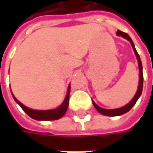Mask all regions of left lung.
<instances>
[{"mask_svg": "<svg viewBox=\"0 0 153 153\" xmlns=\"http://www.w3.org/2000/svg\"><path fill=\"white\" fill-rule=\"evenodd\" d=\"M117 36H121L124 38H126L128 41H129V42L131 43L132 45V48L134 51V53L136 55V58H137V60H138V64H139V71H140V80H139V86H138V89H137V92L135 94V95L134 96L133 100L128 103L126 105H124L123 107H121V108L118 109H113V110H107V109H103L100 108V106H98L93 101V104L94 105L95 109L97 110L101 114L105 115V116H111V117H115V116H120V115L124 114L128 112L130 109L132 108L133 106L134 105V104L136 103L137 100L139 99V97L140 96L141 93H142V88H143V71H142V64H141V60H140V55L138 54L137 51L134 48V45L133 43L132 39L129 37V36L125 32H123L119 30H117Z\"/></svg>", "mask_w": 153, "mask_h": 153, "instance_id": "obj_1", "label": "left lung"}]
</instances>
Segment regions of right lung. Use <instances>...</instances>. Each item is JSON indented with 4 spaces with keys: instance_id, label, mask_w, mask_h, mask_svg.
Returning a JSON list of instances; mask_svg holds the SVG:
<instances>
[{
    "instance_id": "1",
    "label": "right lung",
    "mask_w": 153,
    "mask_h": 153,
    "mask_svg": "<svg viewBox=\"0 0 153 153\" xmlns=\"http://www.w3.org/2000/svg\"><path fill=\"white\" fill-rule=\"evenodd\" d=\"M70 89H71V86H69L68 88V92L66 94V97L65 99V101L63 102L61 105L58 108L54 109V110H48V111H36V110H32L25 106L22 103H20L16 98L14 97V95L13 94V97L14 99V100L18 103L21 106V108L23 109L26 114L30 117L33 119L36 120H57L61 118L62 117L65 115V113L66 112L68 108V105H69V97H70Z\"/></svg>"
}]
</instances>
